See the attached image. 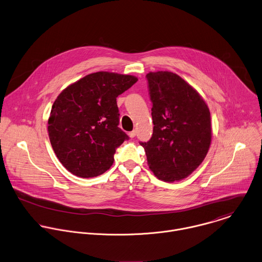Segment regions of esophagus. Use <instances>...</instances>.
Instances as JSON below:
<instances>
[{
  "instance_id": "obj_1",
  "label": "esophagus",
  "mask_w": 262,
  "mask_h": 262,
  "mask_svg": "<svg viewBox=\"0 0 262 262\" xmlns=\"http://www.w3.org/2000/svg\"><path fill=\"white\" fill-rule=\"evenodd\" d=\"M128 136H129V138H135L136 137V130H132V132H129L128 133Z\"/></svg>"
}]
</instances>
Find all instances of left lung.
<instances>
[{"label": "left lung", "instance_id": "left-lung-1", "mask_svg": "<svg viewBox=\"0 0 262 262\" xmlns=\"http://www.w3.org/2000/svg\"><path fill=\"white\" fill-rule=\"evenodd\" d=\"M146 78L154 127L151 139L140 145L159 180L181 181L202 163L209 150V109L199 93L176 73L150 72Z\"/></svg>", "mask_w": 262, "mask_h": 262}]
</instances>
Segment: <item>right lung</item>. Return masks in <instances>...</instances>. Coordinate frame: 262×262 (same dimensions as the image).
Masks as SVG:
<instances>
[{"label": "right lung", "instance_id": "add662e5", "mask_svg": "<svg viewBox=\"0 0 262 262\" xmlns=\"http://www.w3.org/2000/svg\"><path fill=\"white\" fill-rule=\"evenodd\" d=\"M138 81L133 75L100 71L67 86L48 120L53 150L63 166L80 178L108 170L128 136L118 127L116 98Z\"/></svg>", "mask_w": 262, "mask_h": 262}]
</instances>
